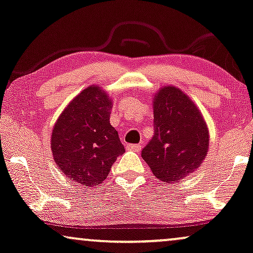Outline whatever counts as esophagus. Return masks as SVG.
I'll return each mask as SVG.
<instances>
[{"label":"esophagus","instance_id":"esophagus-1","mask_svg":"<svg viewBox=\"0 0 253 253\" xmlns=\"http://www.w3.org/2000/svg\"><path fill=\"white\" fill-rule=\"evenodd\" d=\"M126 149L130 150V151H135V153H139V151L141 150V146L140 144H127Z\"/></svg>","mask_w":253,"mask_h":253}]
</instances>
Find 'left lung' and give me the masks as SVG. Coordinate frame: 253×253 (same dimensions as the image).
<instances>
[{"instance_id": "8db88e82", "label": "left lung", "mask_w": 253, "mask_h": 253, "mask_svg": "<svg viewBox=\"0 0 253 253\" xmlns=\"http://www.w3.org/2000/svg\"><path fill=\"white\" fill-rule=\"evenodd\" d=\"M154 136L141 151L151 172L174 183L194 172L206 157L210 133L190 97L168 85L154 96Z\"/></svg>"}]
</instances>
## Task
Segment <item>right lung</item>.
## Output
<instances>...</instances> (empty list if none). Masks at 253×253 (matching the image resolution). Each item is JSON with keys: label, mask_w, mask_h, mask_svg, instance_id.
I'll return each mask as SVG.
<instances>
[{"label": "right lung", "mask_w": 253, "mask_h": 253, "mask_svg": "<svg viewBox=\"0 0 253 253\" xmlns=\"http://www.w3.org/2000/svg\"><path fill=\"white\" fill-rule=\"evenodd\" d=\"M111 110L112 102L102 87L87 86L67 105L53 127L50 148L55 164L81 186L102 184L125 151L110 124Z\"/></svg>", "instance_id": "add662e5"}]
</instances>
